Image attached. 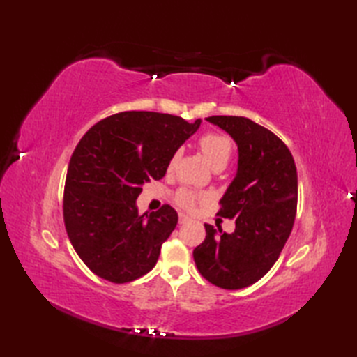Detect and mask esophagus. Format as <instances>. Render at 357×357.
<instances>
[{"label": "esophagus", "mask_w": 357, "mask_h": 357, "mask_svg": "<svg viewBox=\"0 0 357 357\" xmlns=\"http://www.w3.org/2000/svg\"><path fill=\"white\" fill-rule=\"evenodd\" d=\"M188 221H190V218L184 213H179V224H187Z\"/></svg>", "instance_id": "1"}]
</instances>
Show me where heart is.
Masks as SVG:
<instances>
[{"mask_svg":"<svg viewBox=\"0 0 357 357\" xmlns=\"http://www.w3.org/2000/svg\"><path fill=\"white\" fill-rule=\"evenodd\" d=\"M199 149L202 151V155L206 156V159L215 170L224 169V167L229 164L233 153V144L229 136L222 133H215V132H210L201 136ZM179 156H181V151L179 150L174 151L173 156L170 158L169 170L174 169ZM199 199H202V195L190 190V188H181V190L176 193V202L184 208H193L195 204Z\"/></svg>","mask_w":357,"mask_h":357,"instance_id":"b5f03b06","label":"heart"}]
</instances>
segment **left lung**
I'll use <instances>...</instances> for the list:
<instances>
[{"mask_svg": "<svg viewBox=\"0 0 357 357\" xmlns=\"http://www.w3.org/2000/svg\"><path fill=\"white\" fill-rule=\"evenodd\" d=\"M208 123L236 142L238 172L218 215L236 219L233 233L206 225L193 259L208 282L239 290L257 282L278 261L290 236L298 206V172L278 136L244 116H210Z\"/></svg>", "mask_w": 357, "mask_h": 357, "instance_id": "1", "label": "left lung"}]
</instances>
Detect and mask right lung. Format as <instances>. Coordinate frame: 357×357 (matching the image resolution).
Here are the masks:
<instances>
[{"label":"right lung","instance_id":"1","mask_svg":"<svg viewBox=\"0 0 357 357\" xmlns=\"http://www.w3.org/2000/svg\"><path fill=\"white\" fill-rule=\"evenodd\" d=\"M201 119L156 112H121L95 124L70 158L64 187V224L81 261L96 276L126 284L158 262L178 224L162 206L138 213L142 185L161 179L170 158L198 130Z\"/></svg>","mask_w":357,"mask_h":357}]
</instances>
